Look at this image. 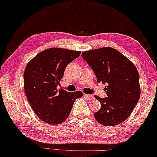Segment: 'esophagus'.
Here are the masks:
<instances>
[{
	"instance_id": "esophagus-1",
	"label": "esophagus",
	"mask_w": 157,
	"mask_h": 157,
	"mask_svg": "<svg viewBox=\"0 0 157 157\" xmlns=\"http://www.w3.org/2000/svg\"><path fill=\"white\" fill-rule=\"evenodd\" d=\"M84 97L86 99H88V100L91 101V100H93V99H94V96L93 95H89V94H84Z\"/></svg>"
}]
</instances>
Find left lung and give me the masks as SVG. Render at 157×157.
<instances>
[{
  "instance_id": "obj_1",
  "label": "left lung",
  "mask_w": 157,
  "mask_h": 157,
  "mask_svg": "<svg viewBox=\"0 0 157 157\" xmlns=\"http://www.w3.org/2000/svg\"><path fill=\"white\" fill-rule=\"evenodd\" d=\"M82 57L93 70L97 82L106 84L104 90L108 97L95 96L101 103L100 110L94 113L96 121L107 126L123 122L140 98L138 70L121 52L111 47L84 52Z\"/></svg>"
}]
</instances>
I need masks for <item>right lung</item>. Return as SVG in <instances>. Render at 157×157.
<instances>
[{
    "label": "right lung",
    "mask_w": 157,
    "mask_h": 157,
    "mask_svg": "<svg viewBox=\"0 0 157 157\" xmlns=\"http://www.w3.org/2000/svg\"><path fill=\"white\" fill-rule=\"evenodd\" d=\"M80 52L61 48L44 49L29 62L24 73V90L37 116L49 124H59L68 118L77 98L82 93L56 89L66 66Z\"/></svg>",
    "instance_id": "obj_1"
}]
</instances>
